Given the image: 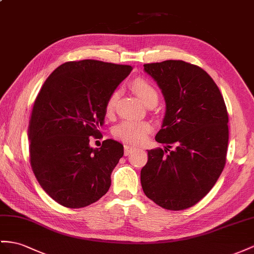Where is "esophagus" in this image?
Here are the masks:
<instances>
[{
    "label": "esophagus",
    "instance_id": "1",
    "mask_svg": "<svg viewBox=\"0 0 254 254\" xmlns=\"http://www.w3.org/2000/svg\"><path fill=\"white\" fill-rule=\"evenodd\" d=\"M134 149H135V148L132 147V146L126 145V146H125V155H128L132 151H134Z\"/></svg>",
    "mask_w": 254,
    "mask_h": 254
}]
</instances>
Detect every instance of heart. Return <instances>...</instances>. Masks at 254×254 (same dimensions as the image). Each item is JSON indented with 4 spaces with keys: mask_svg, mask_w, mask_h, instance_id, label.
I'll list each match as a JSON object with an SVG mask.
<instances>
[{
    "mask_svg": "<svg viewBox=\"0 0 254 254\" xmlns=\"http://www.w3.org/2000/svg\"><path fill=\"white\" fill-rule=\"evenodd\" d=\"M132 88L145 104H148L151 101L158 102L157 90L153 87V84L145 79V78H136L132 82ZM118 99L119 92L117 90L113 91L107 97L105 103V110L108 115L114 113ZM150 129L151 127L148 122L125 120L113 128V135L117 139L128 142V144H139V142L147 137Z\"/></svg>",
    "mask_w": 254,
    "mask_h": 254,
    "instance_id": "heart-1",
    "label": "heart"
}]
</instances>
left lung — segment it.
I'll return each instance as SVG.
<instances>
[{
    "instance_id": "obj_1",
    "label": "left lung",
    "mask_w": 254,
    "mask_h": 254,
    "mask_svg": "<svg viewBox=\"0 0 254 254\" xmlns=\"http://www.w3.org/2000/svg\"><path fill=\"white\" fill-rule=\"evenodd\" d=\"M166 103L155 140L164 149L148 150L140 171L146 196L168 210L194 206L222 173L229 142V115L212 78L181 60L144 64Z\"/></svg>"
}]
</instances>
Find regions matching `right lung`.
<instances>
[{
  "mask_svg": "<svg viewBox=\"0 0 254 254\" xmlns=\"http://www.w3.org/2000/svg\"><path fill=\"white\" fill-rule=\"evenodd\" d=\"M132 69L97 60L65 62L38 92L28 129L31 167L60 205L82 208L107 193L123 146L106 139L93 149L90 136L99 135L107 97Z\"/></svg>",
  "mask_w": 254,
  "mask_h": 254,
  "instance_id": "right-lung-1",
  "label": "right lung"
}]
</instances>
